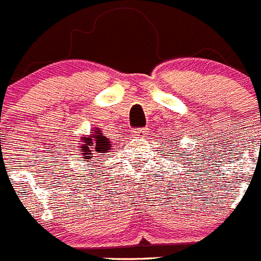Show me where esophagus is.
I'll list each match as a JSON object with an SVG mask.
<instances>
[{
    "label": "esophagus",
    "instance_id": "obj_1",
    "mask_svg": "<svg viewBox=\"0 0 261 261\" xmlns=\"http://www.w3.org/2000/svg\"><path fill=\"white\" fill-rule=\"evenodd\" d=\"M131 134L135 138H144L147 135V128H134Z\"/></svg>",
    "mask_w": 261,
    "mask_h": 261
}]
</instances>
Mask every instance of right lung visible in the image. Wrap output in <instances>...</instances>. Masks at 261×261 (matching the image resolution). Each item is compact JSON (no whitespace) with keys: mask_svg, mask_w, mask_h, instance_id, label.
<instances>
[{"mask_svg":"<svg viewBox=\"0 0 261 261\" xmlns=\"http://www.w3.org/2000/svg\"><path fill=\"white\" fill-rule=\"evenodd\" d=\"M90 135L88 137L81 138V146L80 148L81 158H83L84 162H92L96 163L98 162L96 158L98 156H102L106 158L105 153L109 152V148H110V142H109L108 138L102 134V131L99 128L96 130H90ZM93 160L92 161L91 159Z\"/></svg>","mask_w":261,"mask_h":261,"instance_id":"add662e5","label":"right lung"}]
</instances>
